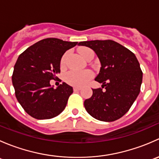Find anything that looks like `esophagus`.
<instances>
[{
  "mask_svg": "<svg viewBox=\"0 0 159 159\" xmlns=\"http://www.w3.org/2000/svg\"><path fill=\"white\" fill-rule=\"evenodd\" d=\"M74 91H79L81 90V88H78V87H74L73 88Z\"/></svg>",
  "mask_w": 159,
  "mask_h": 159,
  "instance_id": "34e87169",
  "label": "esophagus"
}]
</instances>
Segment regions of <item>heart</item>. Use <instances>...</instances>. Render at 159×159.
<instances>
[{
	"label": "heart",
	"instance_id": "1",
	"mask_svg": "<svg viewBox=\"0 0 159 159\" xmlns=\"http://www.w3.org/2000/svg\"><path fill=\"white\" fill-rule=\"evenodd\" d=\"M80 54L87 59L90 54H94L93 51L89 48H82L79 51ZM67 53L62 56L61 59V65L64 66L65 63V58H66ZM93 78V73L91 70H84V71H76V70H70L66 74L65 77V81L70 85L75 86V87H81L87 84L88 82Z\"/></svg>",
	"mask_w": 159,
	"mask_h": 159
}]
</instances>
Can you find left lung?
I'll return each instance as SVG.
<instances>
[{
  "mask_svg": "<svg viewBox=\"0 0 159 159\" xmlns=\"http://www.w3.org/2000/svg\"><path fill=\"white\" fill-rule=\"evenodd\" d=\"M78 45L89 47L97 54L102 67L94 80L106 89H92V96L84 101V108L99 121L110 122L119 119L140 92L142 71L137 57L111 40L81 41Z\"/></svg>",
  "mask_w": 159,
  "mask_h": 159,
  "instance_id": "obj_1",
  "label": "left lung"
}]
</instances>
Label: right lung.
Returning <instances> with one entry per match:
<instances>
[{
	"instance_id": "obj_1",
	"label": "right lung",
	"mask_w": 159,
	"mask_h": 159,
	"mask_svg": "<svg viewBox=\"0 0 159 159\" xmlns=\"http://www.w3.org/2000/svg\"><path fill=\"white\" fill-rule=\"evenodd\" d=\"M77 44L57 38H45L19 55L13 72V86L18 102L31 117L50 119L65 108L73 89L63 82L54 89L50 81L60 73L63 54Z\"/></svg>"
}]
</instances>
